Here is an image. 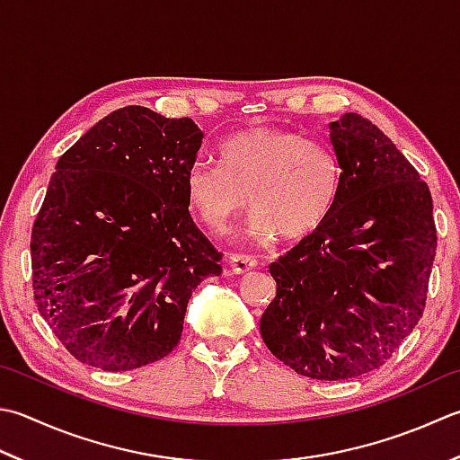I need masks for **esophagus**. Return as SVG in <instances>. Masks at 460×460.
Returning <instances> with one entry per match:
<instances>
[{
    "mask_svg": "<svg viewBox=\"0 0 460 460\" xmlns=\"http://www.w3.org/2000/svg\"><path fill=\"white\" fill-rule=\"evenodd\" d=\"M257 267V261L249 255H231L229 257V269L237 275H247Z\"/></svg>",
    "mask_w": 460,
    "mask_h": 460,
    "instance_id": "obj_1",
    "label": "esophagus"
}]
</instances>
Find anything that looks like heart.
<instances>
[{
	"instance_id": "1",
	"label": "heart",
	"mask_w": 460,
	"mask_h": 460,
	"mask_svg": "<svg viewBox=\"0 0 460 460\" xmlns=\"http://www.w3.org/2000/svg\"><path fill=\"white\" fill-rule=\"evenodd\" d=\"M219 167L195 164L185 177V199L197 219L221 231L249 205L255 213L245 235L287 241L313 235L339 193V161L325 143L296 131L251 128L217 149Z\"/></svg>"
}]
</instances>
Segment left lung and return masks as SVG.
Here are the masks:
<instances>
[{
	"instance_id": "left-lung-1",
	"label": "left lung",
	"mask_w": 460,
	"mask_h": 460,
	"mask_svg": "<svg viewBox=\"0 0 460 460\" xmlns=\"http://www.w3.org/2000/svg\"><path fill=\"white\" fill-rule=\"evenodd\" d=\"M339 193L325 223L269 265L267 349L295 373L375 371L417 327L437 251L433 199L386 135L358 113L329 123Z\"/></svg>"
}]
</instances>
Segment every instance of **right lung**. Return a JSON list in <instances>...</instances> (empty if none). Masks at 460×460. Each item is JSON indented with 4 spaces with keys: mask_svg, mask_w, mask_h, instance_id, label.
<instances>
[{
    "mask_svg": "<svg viewBox=\"0 0 460 460\" xmlns=\"http://www.w3.org/2000/svg\"><path fill=\"white\" fill-rule=\"evenodd\" d=\"M203 131L121 107L59 157L31 231L38 311L77 361L131 371L181 339L189 296L221 253L185 199Z\"/></svg>",
    "mask_w": 460,
    "mask_h": 460,
    "instance_id": "1",
    "label": "right lung"
}]
</instances>
